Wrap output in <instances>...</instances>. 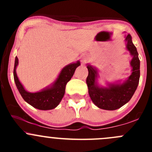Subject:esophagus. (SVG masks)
<instances>
[{
  "instance_id": "esophagus-1",
  "label": "esophagus",
  "mask_w": 152,
  "mask_h": 152,
  "mask_svg": "<svg viewBox=\"0 0 152 152\" xmlns=\"http://www.w3.org/2000/svg\"><path fill=\"white\" fill-rule=\"evenodd\" d=\"M81 59H82V63H86L87 62V61L88 60V57H87V56H81Z\"/></svg>"
}]
</instances>
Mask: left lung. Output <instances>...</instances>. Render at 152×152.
<instances>
[{"mask_svg":"<svg viewBox=\"0 0 152 152\" xmlns=\"http://www.w3.org/2000/svg\"><path fill=\"white\" fill-rule=\"evenodd\" d=\"M126 49L132 56L130 66L131 75L124 81L107 82L106 86L98 82L99 70L90 64H87L88 76L87 77L88 93L92 102L99 108L106 110H115L129 102L134 95L140 79V59L137 48L133 44L130 34L125 36Z\"/></svg>","mask_w":152,"mask_h":152,"instance_id":"obj_1","label":"left lung"}]
</instances>
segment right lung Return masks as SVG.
<instances>
[{
  "instance_id": "obj_1",
  "label": "right lung",
  "mask_w": 152,
  "mask_h": 152,
  "mask_svg": "<svg viewBox=\"0 0 152 152\" xmlns=\"http://www.w3.org/2000/svg\"><path fill=\"white\" fill-rule=\"evenodd\" d=\"M18 58L15 57L14 67V79L18 91L23 99L34 108L40 110H49L57 107L62 101L65 93V86L74 74L76 67L81 65L77 61L66 65L62 69L56 80L45 88L35 93L28 92L20 82L16 73Z\"/></svg>"
}]
</instances>
